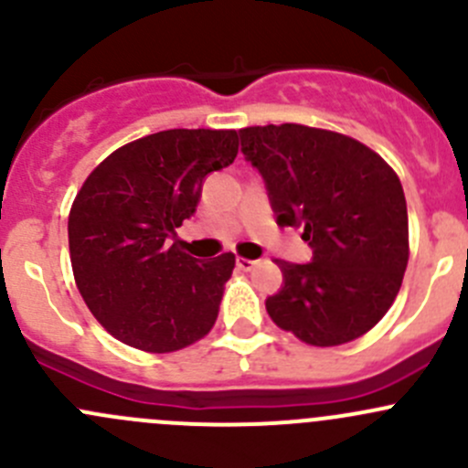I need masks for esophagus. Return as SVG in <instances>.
Here are the masks:
<instances>
[{"label":"esophagus","mask_w":468,"mask_h":468,"mask_svg":"<svg viewBox=\"0 0 468 468\" xmlns=\"http://www.w3.org/2000/svg\"><path fill=\"white\" fill-rule=\"evenodd\" d=\"M236 266H239L240 271H252V268L257 266V261H252V259L239 257V259H236Z\"/></svg>","instance_id":"esophagus-1"}]
</instances>
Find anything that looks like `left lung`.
I'll list each match as a JSON object with an SVG mask.
<instances>
[{
  "mask_svg": "<svg viewBox=\"0 0 468 468\" xmlns=\"http://www.w3.org/2000/svg\"><path fill=\"white\" fill-rule=\"evenodd\" d=\"M282 228H303L312 263L277 259L284 286L266 300L277 327L316 348L348 344L382 321L400 291L410 228L400 179L378 152L284 122L240 129Z\"/></svg>",
  "mask_w": 468,
  "mask_h": 468,
  "instance_id": "8db88e82",
  "label": "left lung"
}]
</instances>
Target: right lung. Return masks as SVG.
Wrapping results in <instances>:
<instances>
[{"instance_id":"obj_1","label":"right lung","mask_w":468,"mask_h":468,"mask_svg":"<svg viewBox=\"0 0 468 468\" xmlns=\"http://www.w3.org/2000/svg\"><path fill=\"white\" fill-rule=\"evenodd\" d=\"M239 154L234 129H168L111 152L68 216L77 289L100 325L145 353H175L207 336L236 257L196 261L175 228L191 218L202 182Z\"/></svg>"}]
</instances>
